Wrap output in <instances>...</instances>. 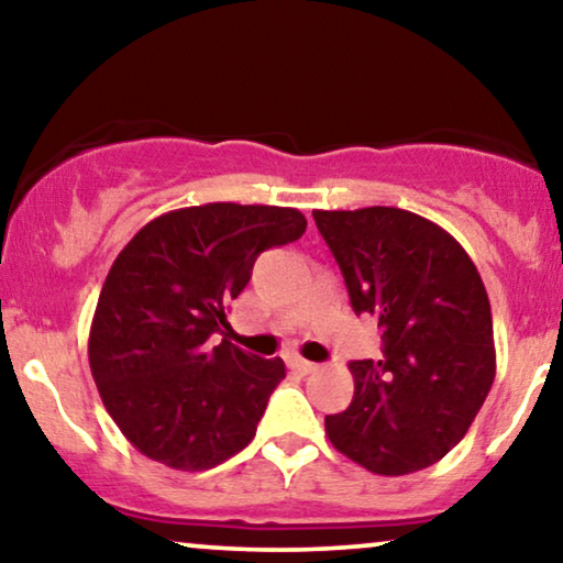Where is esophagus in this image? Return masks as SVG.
<instances>
[{"mask_svg":"<svg viewBox=\"0 0 563 563\" xmlns=\"http://www.w3.org/2000/svg\"><path fill=\"white\" fill-rule=\"evenodd\" d=\"M289 368H291V372L307 376V374L318 372V364H312V361H305V358H299V356H289Z\"/></svg>","mask_w":563,"mask_h":563,"instance_id":"obj_1","label":"esophagus"}]
</instances>
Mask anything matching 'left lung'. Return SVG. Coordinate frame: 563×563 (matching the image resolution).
<instances>
[{"mask_svg": "<svg viewBox=\"0 0 563 563\" xmlns=\"http://www.w3.org/2000/svg\"><path fill=\"white\" fill-rule=\"evenodd\" d=\"M356 314H374L382 361L349 364V410L328 415L325 433L343 456L382 476L441 461L495 382L489 297L453 235L397 207L314 210Z\"/></svg>", "mask_w": 563, "mask_h": 563, "instance_id": "obj_1", "label": "left lung"}]
</instances>
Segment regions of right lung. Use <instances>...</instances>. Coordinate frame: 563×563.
Segmentation results:
<instances>
[{
    "label": "right lung",
    "instance_id": "1",
    "mask_svg": "<svg viewBox=\"0 0 563 563\" xmlns=\"http://www.w3.org/2000/svg\"><path fill=\"white\" fill-rule=\"evenodd\" d=\"M291 207L212 202L161 214L107 274L89 330V366L107 412L143 456L205 472L256 435L282 358L212 335L261 253L302 238Z\"/></svg>",
    "mask_w": 563,
    "mask_h": 563
}]
</instances>
